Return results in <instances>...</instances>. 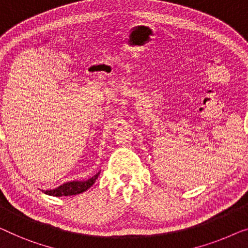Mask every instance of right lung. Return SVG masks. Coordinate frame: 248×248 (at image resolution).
<instances>
[{
	"mask_svg": "<svg viewBox=\"0 0 248 248\" xmlns=\"http://www.w3.org/2000/svg\"><path fill=\"white\" fill-rule=\"evenodd\" d=\"M99 172L96 173L94 177H92L91 179L86 181H71V182H67L62 186H58V188L53 189V190H46L44 191L46 195L49 196H53V197H62V196H75L78 195V193H81L86 191V190L91 188V186L95 184L96 179L98 178Z\"/></svg>",
	"mask_w": 248,
	"mask_h": 248,
	"instance_id": "right-lung-1",
	"label": "right lung"
}]
</instances>
